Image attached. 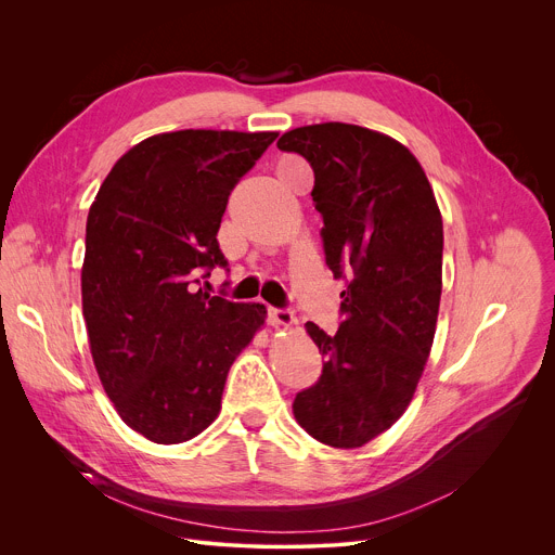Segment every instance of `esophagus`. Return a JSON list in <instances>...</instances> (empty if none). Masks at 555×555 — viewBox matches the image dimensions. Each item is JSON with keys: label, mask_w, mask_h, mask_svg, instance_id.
<instances>
[{"label": "esophagus", "mask_w": 555, "mask_h": 555, "mask_svg": "<svg viewBox=\"0 0 555 555\" xmlns=\"http://www.w3.org/2000/svg\"><path fill=\"white\" fill-rule=\"evenodd\" d=\"M270 323L274 325V327H294L296 325V315L292 313V311H287V309H270Z\"/></svg>", "instance_id": "obj_1"}]
</instances>
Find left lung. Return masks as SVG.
<instances>
[{"instance_id":"obj_1","label":"left lung","mask_w":555,"mask_h":555,"mask_svg":"<svg viewBox=\"0 0 555 555\" xmlns=\"http://www.w3.org/2000/svg\"><path fill=\"white\" fill-rule=\"evenodd\" d=\"M279 149L313 169L327 266L349 272L334 336L307 323L323 375L294 417L332 448H360L409 409L437 330L443 223L417 157L395 138L347 122L285 131Z\"/></svg>"}]
</instances>
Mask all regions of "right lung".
I'll use <instances>...</instances> for the list:
<instances>
[{
    "instance_id": "obj_1",
    "label": "right lung",
    "mask_w": 555,
    "mask_h": 555,
    "mask_svg": "<svg viewBox=\"0 0 555 555\" xmlns=\"http://www.w3.org/2000/svg\"><path fill=\"white\" fill-rule=\"evenodd\" d=\"M276 135L155 133L120 157L90 206L81 296L92 360L120 420L153 443L189 441L217 420L232 362L266 325V305L193 283L225 266L228 195Z\"/></svg>"
}]
</instances>
